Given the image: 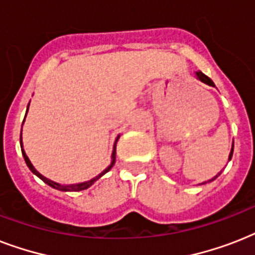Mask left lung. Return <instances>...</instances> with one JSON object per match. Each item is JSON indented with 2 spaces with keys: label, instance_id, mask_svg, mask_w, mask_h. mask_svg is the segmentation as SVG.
Returning <instances> with one entry per match:
<instances>
[{
  "label": "left lung",
  "instance_id": "1",
  "mask_svg": "<svg viewBox=\"0 0 255 255\" xmlns=\"http://www.w3.org/2000/svg\"><path fill=\"white\" fill-rule=\"evenodd\" d=\"M196 75H197V78H198V79H200V81H201V82H204V83H206V85H209V86H214L213 81H212V79H210L209 77H206L205 74H202L201 71H198V73H196ZM233 148H234V144H233V145H232V151H230L229 160L232 159V156H233ZM216 177H217V176H216ZM216 177H214V178H216Z\"/></svg>",
  "mask_w": 255,
  "mask_h": 255
}]
</instances>
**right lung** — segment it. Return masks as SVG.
<instances>
[{"mask_svg":"<svg viewBox=\"0 0 255 255\" xmlns=\"http://www.w3.org/2000/svg\"><path fill=\"white\" fill-rule=\"evenodd\" d=\"M26 112H27V111H26ZM21 133H22V129H21ZM19 140H21V148H22V136H21V139H19ZM115 153H116V147H114V152H112V161H111V164H110V165H108V167L106 168V169H104L103 172H102V173L98 174L96 177L91 178L90 181L81 182V184H75V185H61V184H57V182L50 181L49 178L43 177V176H42V174L39 173V172H38V170L33 167V164L30 163L29 157L26 156L25 151L22 149V155H23V159H25V161H26V164H27V167H29V169L31 170V172H33L34 174H37L38 177L41 178L42 181H45L46 184H47V185H50V186H51V188H55V189H58V190H63V192H79V190H85V189H87V188H90V186H91L92 184H94V182H95L96 180H98V178L102 177V176H103L104 173H107L108 170H110L112 167H114V164H115Z\"/></svg>","mask_w":255,"mask_h":255,"instance_id":"add662e5","label":"right lung"}]
</instances>
